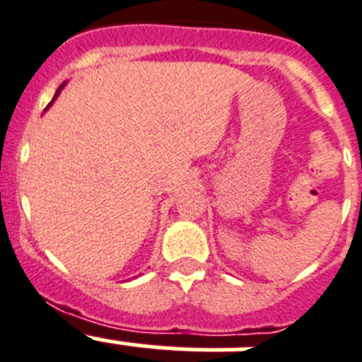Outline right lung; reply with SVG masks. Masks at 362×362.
Here are the masks:
<instances>
[{"label":"right lung","mask_w":362,"mask_h":362,"mask_svg":"<svg viewBox=\"0 0 362 362\" xmlns=\"http://www.w3.org/2000/svg\"><path fill=\"white\" fill-rule=\"evenodd\" d=\"M64 84H66V83H64ZM64 84H62V86L59 88V90H57V93H54V97H53V101H54V99H57V95H59V93H60V90H62V88H64ZM53 101H51V103H53ZM47 108H49V106H47Z\"/></svg>","instance_id":"1"}]
</instances>
